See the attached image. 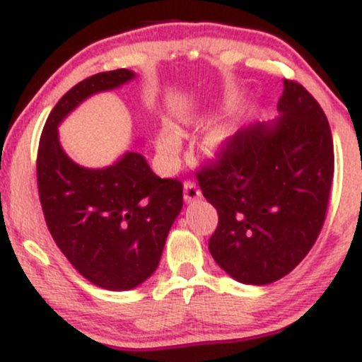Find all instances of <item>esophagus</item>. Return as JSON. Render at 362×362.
<instances>
[{
    "label": "esophagus",
    "instance_id": "1",
    "mask_svg": "<svg viewBox=\"0 0 362 362\" xmlns=\"http://www.w3.org/2000/svg\"><path fill=\"white\" fill-rule=\"evenodd\" d=\"M199 197H201V190H199V187L195 185L194 182L187 180L184 184V201L185 202H192Z\"/></svg>",
    "mask_w": 362,
    "mask_h": 362
}]
</instances>
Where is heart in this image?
Returning <instances> with one entry per match:
<instances>
[{"label":"heart","mask_w":362,"mask_h":362,"mask_svg":"<svg viewBox=\"0 0 362 362\" xmlns=\"http://www.w3.org/2000/svg\"><path fill=\"white\" fill-rule=\"evenodd\" d=\"M214 120H216V115H206V117L195 120V126L199 127L209 126V124H213ZM233 134H235V129L231 126H223V127L214 129L209 136L211 149H213V151H221V149H224L231 143ZM156 144H158V151L161 153V156L165 158V161H167V163H175L178 153H180V148H182V138L180 134H178L177 129L170 126V124H165V126L160 129V132H158Z\"/></svg>","instance_id":"1"}]
</instances>
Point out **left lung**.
I'll return each mask as SVG.
<instances>
[{"mask_svg": "<svg viewBox=\"0 0 362 362\" xmlns=\"http://www.w3.org/2000/svg\"><path fill=\"white\" fill-rule=\"evenodd\" d=\"M279 117L240 129L197 173L219 223L209 252L228 276L264 286L289 274L317 242L334 178V143L318 102L284 80Z\"/></svg>", "mask_w": 362, "mask_h": 362, "instance_id": "8db88e82", "label": "left lung"}]
</instances>
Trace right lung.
Wrapping results in <instances>:
<instances>
[{"label": "right lung", "instance_id": "obj_1", "mask_svg": "<svg viewBox=\"0 0 362 362\" xmlns=\"http://www.w3.org/2000/svg\"><path fill=\"white\" fill-rule=\"evenodd\" d=\"M134 78L115 69L73 86L49 114L37 155L40 204L54 242L85 279L109 291L138 288L156 271L184 187L155 175L136 151L109 167H81L62 149L57 127L91 95Z\"/></svg>", "mask_w": 362, "mask_h": 362}]
</instances>
